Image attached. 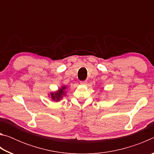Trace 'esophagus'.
I'll list each match as a JSON object with an SVG mask.
<instances>
[{"mask_svg":"<svg viewBox=\"0 0 154 154\" xmlns=\"http://www.w3.org/2000/svg\"><path fill=\"white\" fill-rule=\"evenodd\" d=\"M80 83L82 85H86L87 84V81H82V82H80Z\"/></svg>","mask_w":154,"mask_h":154,"instance_id":"obj_1","label":"esophagus"}]
</instances>
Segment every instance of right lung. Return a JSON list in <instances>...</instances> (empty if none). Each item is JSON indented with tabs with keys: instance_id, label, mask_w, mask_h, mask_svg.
<instances>
[{
	"instance_id": "right-lung-1",
	"label": "right lung",
	"mask_w": 154,
	"mask_h": 154,
	"mask_svg": "<svg viewBox=\"0 0 154 154\" xmlns=\"http://www.w3.org/2000/svg\"><path fill=\"white\" fill-rule=\"evenodd\" d=\"M66 86H62L60 89H59L58 91H57L56 92H51L50 94L51 98L53 100L59 101L60 99L62 98V96L64 95V90H66Z\"/></svg>"
}]
</instances>
